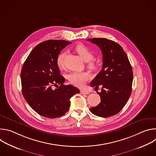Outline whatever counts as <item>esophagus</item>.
I'll return each mask as SVG.
<instances>
[{
	"instance_id": "1",
	"label": "esophagus",
	"mask_w": 156,
	"mask_h": 156,
	"mask_svg": "<svg viewBox=\"0 0 156 156\" xmlns=\"http://www.w3.org/2000/svg\"><path fill=\"white\" fill-rule=\"evenodd\" d=\"M80 93H81V94H89V93H88V92L84 91H83V90H81V91H80Z\"/></svg>"
}]
</instances>
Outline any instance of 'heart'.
<instances>
[{"label":"heart","instance_id":"heart-1","mask_svg":"<svg viewBox=\"0 0 156 156\" xmlns=\"http://www.w3.org/2000/svg\"><path fill=\"white\" fill-rule=\"evenodd\" d=\"M75 51L80 55L81 58L86 62L87 67L91 69H94L96 66L95 62L92 60L94 58L93 52L87 46L83 44H79L75 48ZM65 53L60 52L57 57V64L59 68H62L63 66V59ZM90 76L86 72H73L69 73L67 76L69 81L79 87L84 86L86 82L90 79Z\"/></svg>","mask_w":156,"mask_h":156}]
</instances>
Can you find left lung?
Segmentation results:
<instances>
[{"mask_svg": "<svg viewBox=\"0 0 156 156\" xmlns=\"http://www.w3.org/2000/svg\"><path fill=\"white\" fill-rule=\"evenodd\" d=\"M99 46L102 53L101 71L91 83V87L102 86L98 92L101 102L90 108L91 112L101 117L117 114L126 104L132 90L133 74L131 65L122 46L106 38L87 39Z\"/></svg>", "mask_w": 156, "mask_h": 156, "instance_id": "obj_1", "label": "left lung"}]
</instances>
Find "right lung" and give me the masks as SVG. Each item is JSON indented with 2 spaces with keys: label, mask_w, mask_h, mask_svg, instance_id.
Masks as SVG:
<instances>
[{
  "label": "right lung",
  "mask_w": 156,
  "mask_h": 156,
  "mask_svg": "<svg viewBox=\"0 0 156 156\" xmlns=\"http://www.w3.org/2000/svg\"><path fill=\"white\" fill-rule=\"evenodd\" d=\"M70 43L63 40H48L37 44L22 67L23 97L41 116L54 119L63 115L69 109L70 99L80 93L77 87L63 84L65 78L60 75L56 61L60 52ZM52 85L58 87L53 90Z\"/></svg>",
  "instance_id": "1"
}]
</instances>
